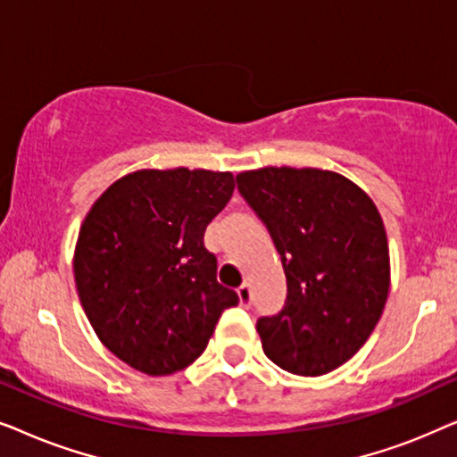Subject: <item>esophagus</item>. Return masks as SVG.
<instances>
[{
    "mask_svg": "<svg viewBox=\"0 0 457 457\" xmlns=\"http://www.w3.org/2000/svg\"><path fill=\"white\" fill-rule=\"evenodd\" d=\"M237 295H239V302L243 305H249V302H252V285L243 283L239 289H237Z\"/></svg>",
    "mask_w": 457,
    "mask_h": 457,
    "instance_id": "1",
    "label": "esophagus"
}]
</instances>
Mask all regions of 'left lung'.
I'll list each match as a JSON object with an SVG mask.
<instances>
[{
    "instance_id": "left-lung-1",
    "label": "left lung",
    "mask_w": 457,
    "mask_h": 457,
    "mask_svg": "<svg viewBox=\"0 0 457 457\" xmlns=\"http://www.w3.org/2000/svg\"><path fill=\"white\" fill-rule=\"evenodd\" d=\"M270 230L287 302L258 320L264 353L299 377H322L372 335L391 287L389 243L370 195L339 172L266 166L237 174Z\"/></svg>"
}]
</instances>
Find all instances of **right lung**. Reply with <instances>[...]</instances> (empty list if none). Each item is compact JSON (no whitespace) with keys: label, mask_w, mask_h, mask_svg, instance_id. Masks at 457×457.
<instances>
[{"label":"right lung","mask_w":457,"mask_h":457,"mask_svg":"<svg viewBox=\"0 0 457 457\" xmlns=\"http://www.w3.org/2000/svg\"><path fill=\"white\" fill-rule=\"evenodd\" d=\"M235 191L233 172L143 168L96 199L74 245V283L97 339L135 370L191 366L235 291L216 280L205 227Z\"/></svg>","instance_id":"add662e5"}]
</instances>
